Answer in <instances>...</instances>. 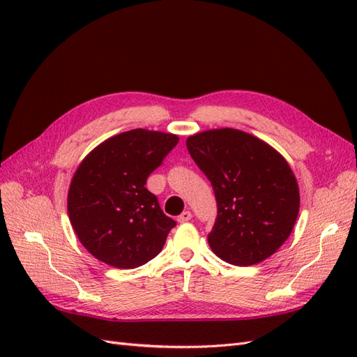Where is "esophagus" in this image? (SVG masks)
Returning <instances> with one entry per match:
<instances>
[{
    "label": "esophagus",
    "mask_w": 357,
    "mask_h": 357,
    "mask_svg": "<svg viewBox=\"0 0 357 357\" xmlns=\"http://www.w3.org/2000/svg\"><path fill=\"white\" fill-rule=\"evenodd\" d=\"M192 219V213L189 211V210H186V211H183L178 218H177V220L180 222V223H185V222H189Z\"/></svg>",
    "instance_id": "34e87169"
}]
</instances>
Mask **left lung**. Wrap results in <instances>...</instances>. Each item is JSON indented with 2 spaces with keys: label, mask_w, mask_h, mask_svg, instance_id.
Returning a JSON list of instances; mask_svg holds the SVG:
<instances>
[{
  "label": "left lung",
  "mask_w": 357,
  "mask_h": 357,
  "mask_svg": "<svg viewBox=\"0 0 357 357\" xmlns=\"http://www.w3.org/2000/svg\"><path fill=\"white\" fill-rule=\"evenodd\" d=\"M186 146L218 202L211 250L236 266L275 253L299 211L298 183L286 159L262 139L231 128L192 135Z\"/></svg>",
  "instance_id": "obj_1"
}]
</instances>
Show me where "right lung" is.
I'll return each instance as SVG.
<instances>
[{
  "instance_id": "obj_1",
  "label": "right lung",
  "mask_w": 357,
  "mask_h": 357,
  "mask_svg": "<svg viewBox=\"0 0 357 357\" xmlns=\"http://www.w3.org/2000/svg\"><path fill=\"white\" fill-rule=\"evenodd\" d=\"M178 137L132 129L105 139L83 159L68 192V215L86 250L122 269L147 264L176 226L144 186Z\"/></svg>"
}]
</instances>
